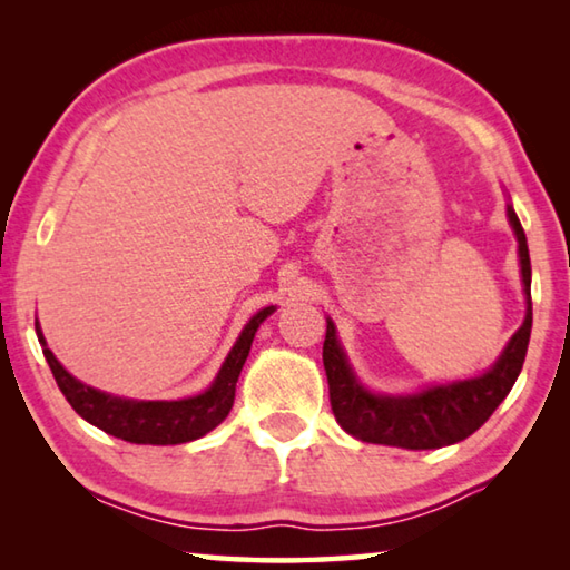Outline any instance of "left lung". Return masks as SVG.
<instances>
[{"label":"left lung","mask_w":570,"mask_h":570,"mask_svg":"<svg viewBox=\"0 0 570 570\" xmlns=\"http://www.w3.org/2000/svg\"><path fill=\"white\" fill-rule=\"evenodd\" d=\"M510 226L518 236L520 272H523L528 312L525 322L513 334V340L500 354L490 372L475 380L442 384L407 397H384L366 392L346 364V356L336 342L334 324L326 320L324 340V370L330 380V402L336 422L362 442L372 445H392L407 450H435L470 438L488 422L498 404L513 390L520 370H523L530 326H533V304H530V256L525 230L520 226L513 208H508Z\"/></svg>","instance_id":"left-lung-1"}]
</instances>
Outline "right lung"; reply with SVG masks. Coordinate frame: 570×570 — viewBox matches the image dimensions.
I'll use <instances>...</instances> for the list:
<instances>
[{"mask_svg":"<svg viewBox=\"0 0 570 570\" xmlns=\"http://www.w3.org/2000/svg\"><path fill=\"white\" fill-rule=\"evenodd\" d=\"M274 306H266L262 312L250 316L244 326L234 350L228 352L224 366H220L216 382L204 394L196 397L178 400V402H138V400H120L110 394L98 392L75 380L65 366L55 360V354L47 350V342L40 332V324L35 322L37 340L42 344V354L50 364L57 387L65 394V400L72 404V410L88 420L95 428L108 432L112 438H120L135 445H180L204 438L206 432L218 428L228 417L236 397V382L244 370V362L254 342V334Z\"/></svg>","mask_w":570,"mask_h":570,"instance_id":"right-lung-1","label":"right lung"}]
</instances>
